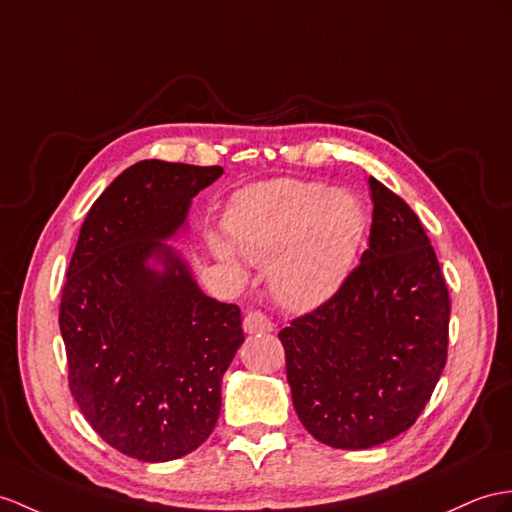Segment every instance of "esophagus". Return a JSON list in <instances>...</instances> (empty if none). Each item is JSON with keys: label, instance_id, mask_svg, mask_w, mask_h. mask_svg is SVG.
Segmentation results:
<instances>
[{"label": "esophagus", "instance_id": "34e87169", "mask_svg": "<svg viewBox=\"0 0 512 512\" xmlns=\"http://www.w3.org/2000/svg\"><path fill=\"white\" fill-rule=\"evenodd\" d=\"M243 330L247 334H267L273 330V323L269 321L267 315L260 313V310H252L243 321Z\"/></svg>", "mask_w": 512, "mask_h": 512}]
</instances>
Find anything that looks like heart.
<instances>
[{
  "label": "heart",
  "instance_id": "1",
  "mask_svg": "<svg viewBox=\"0 0 512 512\" xmlns=\"http://www.w3.org/2000/svg\"><path fill=\"white\" fill-rule=\"evenodd\" d=\"M228 239L210 247L243 273V256L269 267L278 302L304 313L326 304L356 269L369 234V210L356 193L321 182L278 178L245 186L226 217Z\"/></svg>",
  "mask_w": 512,
  "mask_h": 512
}]
</instances>
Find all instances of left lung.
<instances>
[{
  "label": "left lung",
  "mask_w": 512,
  "mask_h": 512,
  "mask_svg": "<svg viewBox=\"0 0 512 512\" xmlns=\"http://www.w3.org/2000/svg\"><path fill=\"white\" fill-rule=\"evenodd\" d=\"M371 232L330 302L278 336L304 428L336 450L395 439L428 404L447 358L450 295L421 221L369 178Z\"/></svg>",
  "instance_id": "left-lung-1"
}]
</instances>
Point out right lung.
Instances as JSON below:
<instances>
[{
    "instance_id": "1",
    "label": "right lung",
    "mask_w": 512,
    "mask_h": 512,
    "mask_svg": "<svg viewBox=\"0 0 512 512\" xmlns=\"http://www.w3.org/2000/svg\"><path fill=\"white\" fill-rule=\"evenodd\" d=\"M221 167L141 160L86 215L67 269L60 334L71 395L102 439L143 463L202 445L221 378L243 345L241 310L208 297L169 241Z\"/></svg>"
}]
</instances>
